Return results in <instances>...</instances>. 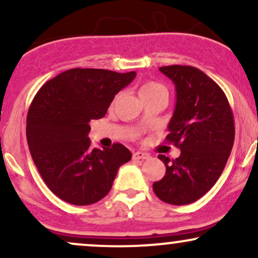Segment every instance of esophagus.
I'll use <instances>...</instances> for the list:
<instances>
[{
    "mask_svg": "<svg viewBox=\"0 0 258 258\" xmlns=\"http://www.w3.org/2000/svg\"><path fill=\"white\" fill-rule=\"evenodd\" d=\"M150 158V155L148 153H143V152H136V153H133V155H132V159L135 160H147V159H149Z\"/></svg>",
    "mask_w": 258,
    "mask_h": 258,
    "instance_id": "obj_1",
    "label": "esophagus"
}]
</instances>
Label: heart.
Returning a JSON list of instances; mask_svg holds the SVG:
<instances>
[{"label": "heart", "instance_id": "obj_1", "mask_svg": "<svg viewBox=\"0 0 258 258\" xmlns=\"http://www.w3.org/2000/svg\"><path fill=\"white\" fill-rule=\"evenodd\" d=\"M139 97L142 98H147V97H155V96H162L167 97V91L165 88V86L155 81H147L146 84H143L139 88ZM117 99V97L115 100Z\"/></svg>", "mask_w": 258, "mask_h": 258}]
</instances>
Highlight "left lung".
Returning <instances> with one entry per match:
<instances>
[{
	"label": "left lung",
	"mask_w": 258,
	"mask_h": 258,
	"mask_svg": "<svg viewBox=\"0 0 258 258\" xmlns=\"http://www.w3.org/2000/svg\"><path fill=\"white\" fill-rule=\"evenodd\" d=\"M159 70L174 84L176 106L167 128L166 141L180 149L171 161L159 159L166 173L154 182V193L171 205H186L205 195L227 164L235 137L229 103L206 74L188 65H168Z\"/></svg>",
	"instance_id": "1"
}]
</instances>
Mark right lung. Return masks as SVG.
<instances>
[{"instance_id":"obj_1","label":"right lung","mask_w":258,"mask_h":258,"mask_svg":"<svg viewBox=\"0 0 258 258\" xmlns=\"http://www.w3.org/2000/svg\"><path fill=\"white\" fill-rule=\"evenodd\" d=\"M136 72L70 69L47 81L32 99L26 139L38 172L53 194L73 205L97 203L110 191L132 154L120 143L92 149L91 120L103 117Z\"/></svg>"}]
</instances>
